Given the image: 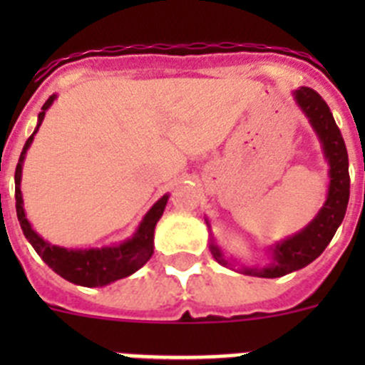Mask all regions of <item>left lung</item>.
Instances as JSON below:
<instances>
[{
	"instance_id": "left-lung-1",
	"label": "left lung",
	"mask_w": 365,
	"mask_h": 365,
	"mask_svg": "<svg viewBox=\"0 0 365 365\" xmlns=\"http://www.w3.org/2000/svg\"><path fill=\"white\" fill-rule=\"evenodd\" d=\"M292 95H294L298 108L309 118L312 130L320 138L324 157L329 164L327 199L307 227L296 232L294 235H289L287 240L270 245L267 250L270 261L265 267L241 265V269H234V265L225 257L219 245L215 243L210 221L205 219L210 228V250L214 259L222 267H228V269L237 270L247 276L279 278V276L291 274L312 263L331 243L334 232L344 221L347 202H349V159H347L346 143H344L340 130L334 122L333 113L325 104V100L311 87H299Z\"/></svg>"
}]
</instances>
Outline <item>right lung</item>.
Here are the masks:
<instances>
[{
	"label": "right lung",
	"instance_id": "right-lung-1",
	"mask_svg": "<svg viewBox=\"0 0 365 365\" xmlns=\"http://www.w3.org/2000/svg\"><path fill=\"white\" fill-rule=\"evenodd\" d=\"M56 100V95H51L49 100L45 102L41 113L38 115L36 130L25 143L24 151L19 155L18 166H16V214H18V221L21 225L25 237L32 248L36 250L38 256L51 267L56 274H60L63 279L74 283V285L82 287H104L109 283L117 282V279L128 278L133 272H137L140 267L148 263L151 256H153V235L155 227L159 222L160 215H163L164 208L170 195H163L159 201L151 206L144 219L140 221L138 228L131 237L122 241L120 245H111V247H100V248H66L58 247V245H51L49 241H45L40 234L32 230L31 222H29L27 215H25L24 208V197H21V170H24V160L27 155L29 146L34 140V135L40 130L41 122H43L45 111L53 106Z\"/></svg>",
	"mask_w": 365,
	"mask_h": 365
}]
</instances>
